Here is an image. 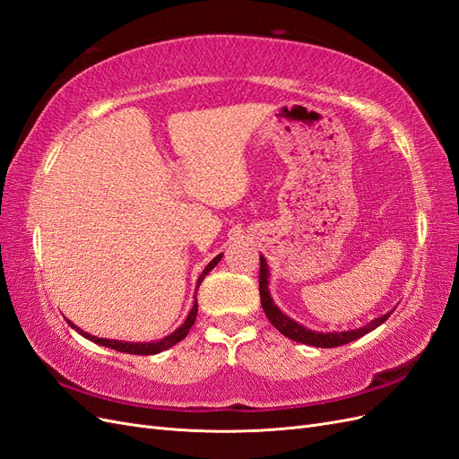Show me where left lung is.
<instances>
[{
    "label": "left lung",
    "instance_id": "obj_1",
    "mask_svg": "<svg viewBox=\"0 0 459 459\" xmlns=\"http://www.w3.org/2000/svg\"><path fill=\"white\" fill-rule=\"evenodd\" d=\"M268 277H270V272H268L266 258L260 256V302H262L264 314H266V317L270 319V324L277 331H281L283 335L289 337L290 341H297V342H302V344L317 346V349H335V346H342L346 342H352L359 337H364L366 333H369L375 327H379L381 324H385L388 316L393 314V310H391L381 317L371 319L368 325L359 327V329H352V331H341V333L339 331H329V333L312 331V329H307L304 325L297 324L295 319H290L289 316H285L280 308L275 307L270 290H268Z\"/></svg>",
    "mask_w": 459,
    "mask_h": 459
}]
</instances>
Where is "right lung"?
I'll return each mask as SVG.
<instances>
[{"label":"right lung","instance_id":"1","mask_svg":"<svg viewBox=\"0 0 459 459\" xmlns=\"http://www.w3.org/2000/svg\"><path fill=\"white\" fill-rule=\"evenodd\" d=\"M220 258H221V255H218V256H214L211 262H208V266L203 270V273L199 275V281H197V287L201 285V281L204 280V275L211 272L216 264L220 262ZM195 317H197V299H195V304H193V308H191V312H189V316L186 317V322L179 325L174 333H170L169 337H164V339H160V341H155V342H122V341H110V339H100V337H95V335H90V333H86V331H82L80 327H76L71 319H66V324L71 325L73 329H76L82 337H86V339H90V341H93V342H97V344H103V346H108V349H115V351H118V352H126V354H137V356H151V354H159V352H162V351H166V349H170V346H174L176 342H179L182 339H186L187 337V333H189V329L193 327V324H195Z\"/></svg>","mask_w":459,"mask_h":459}]
</instances>
